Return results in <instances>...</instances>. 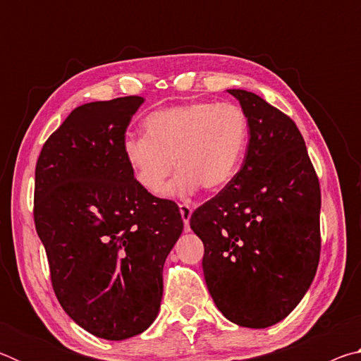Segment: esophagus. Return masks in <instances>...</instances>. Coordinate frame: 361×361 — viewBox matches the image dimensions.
<instances>
[{
  "label": "esophagus",
  "mask_w": 361,
  "mask_h": 361,
  "mask_svg": "<svg viewBox=\"0 0 361 361\" xmlns=\"http://www.w3.org/2000/svg\"><path fill=\"white\" fill-rule=\"evenodd\" d=\"M180 213H181L183 223H185V228L188 231L189 229V218H191V215H192V209L188 204H180Z\"/></svg>",
  "instance_id": "obj_1"
}]
</instances>
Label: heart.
I'll return each mask as SVG.
<instances>
[{
  "label": "heart",
  "instance_id": "obj_1",
  "mask_svg": "<svg viewBox=\"0 0 361 361\" xmlns=\"http://www.w3.org/2000/svg\"><path fill=\"white\" fill-rule=\"evenodd\" d=\"M145 137H127L122 154L137 185L161 194L189 197L205 188L219 191L234 178L248 142V119L235 103L191 102L151 113Z\"/></svg>",
  "mask_w": 361,
  "mask_h": 361
}]
</instances>
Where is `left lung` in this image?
Returning <instances> with one entry per match:
<instances>
[{"label": "left lung", "instance_id": "8db88e82", "mask_svg": "<svg viewBox=\"0 0 361 361\" xmlns=\"http://www.w3.org/2000/svg\"><path fill=\"white\" fill-rule=\"evenodd\" d=\"M228 92L248 119L239 172L195 210L205 282L226 319L245 328L283 320L301 301L320 259V185L293 119L259 95Z\"/></svg>", "mask_w": 361, "mask_h": 361}]
</instances>
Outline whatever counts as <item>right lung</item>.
Listing matches in <instances>:
<instances>
[{
	"instance_id": "obj_1",
	"label": "right lung",
	"mask_w": 361,
	"mask_h": 361,
	"mask_svg": "<svg viewBox=\"0 0 361 361\" xmlns=\"http://www.w3.org/2000/svg\"><path fill=\"white\" fill-rule=\"evenodd\" d=\"M138 95L85 103L47 138L35 170V226L60 305L108 341L157 317L162 269L183 231L173 200L133 180L122 143Z\"/></svg>"
}]
</instances>
